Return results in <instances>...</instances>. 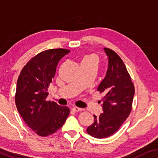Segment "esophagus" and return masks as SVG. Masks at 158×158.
I'll use <instances>...</instances> for the list:
<instances>
[{
	"label": "esophagus",
	"mask_w": 158,
	"mask_h": 158,
	"mask_svg": "<svg viewBox=\"0 0 158 158\" xmlns=\"http://www.w3.org/2000/svg\"><path fill=\"white\" fill-rule=\"evenodd\" d=\"M72 110L73 111L75 112H78V111H83V109H81V108H79V107H76V106H74L72 108Z\"/></svg>",
	"instance_id": "esophagus-1"
}]
</instances>
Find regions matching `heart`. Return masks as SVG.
<instances>
[{"label": "heart", "mask_w": 158, "mask_h": 158, "mask_svg": "<svg viewBox=\"0 0 158 158\" xmlns=\"http://www.w3.org/2000/svg\"><path fill=\"white\" fill-rule=\"evenodd\" d=\"M86 60H90V61H94V62H97V57L96 55H88V56H85L83 58L82 60V62L83 61H86Z\"/></svg>", "instance_id": "1"}]
</instances>
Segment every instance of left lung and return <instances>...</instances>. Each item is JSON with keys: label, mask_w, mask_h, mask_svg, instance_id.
I'll use <instances>...</instances> for the list:
<instances>
[{"label": "left lung", "mask_w": 158, "mask_h": 158, "mask_svg": "<svg viewBox=\"0 0 158 158\" xmlns=\"http://www.w3.org/2000/svg\"><path fill=\"white\" fill-rule=\"evenodd\" d=\"M109 57V67L98 91L103 94V113L94 116V122L88 127L92 137L103 139L114 135L120 128L132 109L135 85L121 57L109 48H104Z\"/></svg>", "instance_id": "8db88e82"}]
</instances>
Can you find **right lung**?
Masks as SVG:
<instances>
[{"instance_id": "1", "label": "right lung", "mask_w": 158, "mask_h": 158, "mask_svg": "<svg viewBox=\"0 0 158 158\" xmlns=\"http://www.w3.org/2000/svg\"><path fill=\"white\" fill-rule=\"evenodd\" d=\"M70 51L51 49L37 54L23 67L17 81V110L28 126L42 137L55 133L70 114L68 107L46 100L58 62Z\"/></svg>"}]
</instances>
